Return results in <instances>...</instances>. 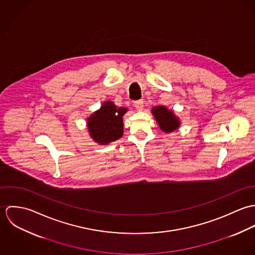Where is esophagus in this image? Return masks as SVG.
<instances>
[{"instance_id": "obj_1", "label": "esophagus", "mask_w": 255, "mask_h": 255, "mask_svg": "<svg viewBox=\"0 0 255 255\" xmlns=\"http://www.w3.org/2000/svg\"><path fill=\"white\" fill-rule=\"evenodd\" d=\"M143 101L142 100H137V101H135L134 102V107H135V109L137 110V111H141V110L143 109Z\"/></svg>"}]
</instances>
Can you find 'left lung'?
I'll return each mask as SVG.
<instances>
[{
    "label": "left lung",
    "mask_w": 255,
    "mask_h": 255,
    "mask_svg": "<svg viewBox=\"0 0 255 255\" xmlns=\"http://www.w3.org/2000/svg\"><path fill=\"white\" fill-rule=\"evenodd\" d=\"M152 114L154 115L160 128L166 132L173 131L180 126V121L178 118H176L172 111H169L164 106L153 108Z\"/></svg>",
    "instance_id": "1"
}]
</instances>
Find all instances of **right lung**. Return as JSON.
I'll return each instance as SVG.
<instances>
[{
    "label": "right lung",
    "mask_w": 255,
    "mask_h": 255,
    "mask_svg": "<svg viewBox=\"0 0 255 255\" xmlns=\"http://www.w3.org/2000/svg\"><path fill=\"white\" fill-rule=\"evenodd\" d=\"M128 110L117 108L114 103L105 102L87 121L91 137L100 144H108L122 137L124 132L123 116Z\"/></svg>",
    "instance_id": "right-lung-1"
}]
</instances>
